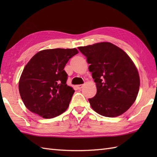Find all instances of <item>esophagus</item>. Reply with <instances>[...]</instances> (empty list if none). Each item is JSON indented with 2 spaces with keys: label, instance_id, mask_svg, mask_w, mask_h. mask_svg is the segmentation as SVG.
Here are the masks:
<instances>
[{
  "label": "esophagus",
  "instance_id": "esophagus-1",
  "mask_svg": "<svg viewBox=\"0 0 157 157\" xmlns=\"http://www.w3.org/2000/svg\"><path fill=\"white\" fill-rule=\"evenodd\" d=\"M83 86H84V85L83 84H80V85H78L77 86V88H78V90H80L83 88Z\"/></svg>",
  "mask_w": 157,
  "mask_h": 157
}]
</instances>
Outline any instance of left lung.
Listing matches in <instances>:
<instances>
[{"instance_id":"left-lung-1","label":"left lung","mask_w":157,"mask_h":157,"mask_svg":"<svg viewBox=\"0 0 157 157\" xmlns=\"http://www.w3.org/2000/svg\"><path fill=\"white\" fill-rule=\"evenodd\" d=\"M90 64L96 85V95L88 101L99 115L115 117L130 108L137 97L140 77L129 56L110 42H100L78 47Z\"/></svg>"}]
</instances>
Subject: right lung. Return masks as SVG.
<instances>
[{
	"label": "right lung",
	"instance_id": "obj_1",
	"mask_svg": "<svg viewBox=\"0 0 157 157\" xmlns=\"http://www.w3.org/2000/svg\"><path fill=\"white\" fill-rule=\"evenodd\" d=\"M78 53L76 48L46 49L29 60L19 82V94L26 108L45 119L66 111L75 90L66 84L64 67Z\"/></svg>",
	"mask_w": 157,
	"mask_h": 157
}]
</instances>
